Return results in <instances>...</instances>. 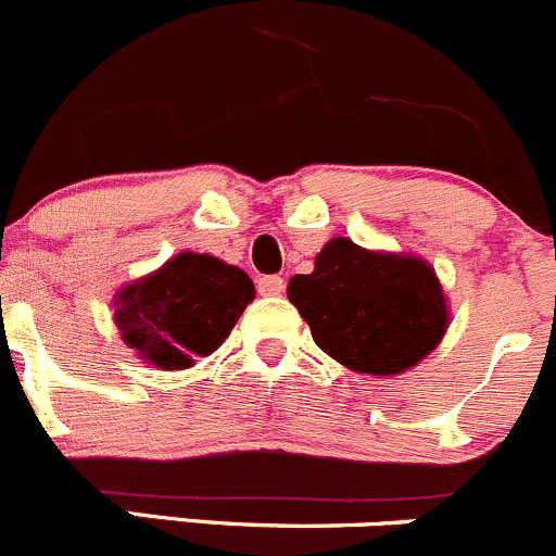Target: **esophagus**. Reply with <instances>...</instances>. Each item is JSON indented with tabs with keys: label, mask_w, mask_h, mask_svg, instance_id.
I'll list each match as a JSON object with an SVG mask.
<instances>
[{
	"label": "esophagus",
	"mask_w": 556,
	"mask_h": 556,
	"mask_svg": "<svg viewBox=\"0 0 556 556\" xmlns=\"http://www.w3.org/2000/svg\"><path fill=\"white\" fill-rule=\"evenodd\" d=\"M260 294H265V296H278L280 291L286 289V280L280 278V276H262L260 278Z\"/></svg>",
	"instance_id": "esophagus-1"
}]
</instances>
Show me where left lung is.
Here are the masks:
<instances>
[{"label": "left lung", "mask_w": 556, "mask_h": 556, "mask_svg": "<svg viewBox=\"0 0 556 556\" xmlns=\"http://www.w3.org/2000/svg\"><path fill=\"white\" fill-rule=\"evenodd\" d=\"M289 300L334 362L391 377L428 356L447 331V300L426 260L382 254L331 238L311 276L289 280Z\"/></svg>", "instance_id": "8db88e82"}]
</instances>
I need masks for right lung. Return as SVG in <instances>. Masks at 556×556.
<instances>
[{
	"label": "right lung",
	"mask_w": 556,
	"mask_h": 556,
	"mask_svg": "<svg viewBox=\"0 0 556 556\" xmlns=\"http://www.w3.org/2000/svg\"><path fill=\"white\" fill-rule=\"evenodd\" d=\"M254 300V280L211 254L181 251L152 276L119 289L114 324L125 345L160 369L211 356Z\"/></svg>",
	"instance_id": "1"
}]
</instances>
